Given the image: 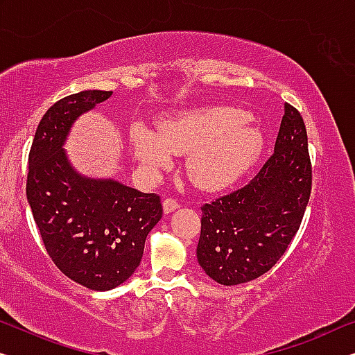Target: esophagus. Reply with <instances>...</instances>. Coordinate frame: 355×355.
<instances>
[{
	"mask_svg": "<svg viewBox=\"0 0 355 355\" xmlns=\"http://www.w3.org/2000/svg\"><path fill=\"white\" fill-rule=\"evenodd\" d=\"M162 205H164V211H166V214H171V211L177 210L180 207V202L173 198H166L164 199Z\"/></svg>",
	"mask_w": 355,
	"mask_h": 355,
	"instance_id": "34e87169",
	"label": "esophagus"
}]
</instances>
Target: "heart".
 <instances>
[{"label": "heart", "mask_w": 355, "mask_h": 355, "mask_svg": "<svg viewBox=\"0 0 355 355\" xmlns=\"http://www.w3.org/2000/svg\"><path fill=\"white\" fill-rule=\"evenodd\" d=\"M132 146L137 159L155 168L171 166L173 153H189L188 177L204 189H221L257 162L263 134L245 110L214 105L161 121L157 134L144 125L134 127Z\"/></svg>", "instance_id": "1"}]
</instances>
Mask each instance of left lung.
Returning <instances> with one entry per match:
<instances>
[{"instance_id":"obj_1","label":"left lung","mask_w":355,"mask_h":355,"mask_svg":"<svg viewBox=\"0 0 355 355\" xmlns=\"http://www.w3.org/2000/svg\"><path fill=\"white\" fill-rule=\"evenodd\" d=\"M313 188L308 134L300 111L285 103L274 153L244 188L204 204L198 261L221 285L268 272L300 230Z\"/></svg>"}]
</instances>
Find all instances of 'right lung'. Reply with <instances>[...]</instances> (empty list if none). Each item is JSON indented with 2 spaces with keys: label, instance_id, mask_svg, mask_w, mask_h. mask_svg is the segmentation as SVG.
I'll return each mask as SVG.
<instances>
[{
  "label": "right lung",
  "instance_id": "obj_1",
  "mask_svg": "<svg viewBox=\"0 0 355 355\" xmlns=\"http://www.w3.org/2000/svg\"><path fill=\"white\" fill-rule=\"evenodd\" d=\"M111 94L83 91L55 102L40 121L28 155L26 199L47 255L91 290L114 288L134 274L148 232L162 216L159 196L79 175L62 148L78 116Z\"/></svg>",
  "mask_w": 355,
  "mask_h": 355
}]
</instances>
